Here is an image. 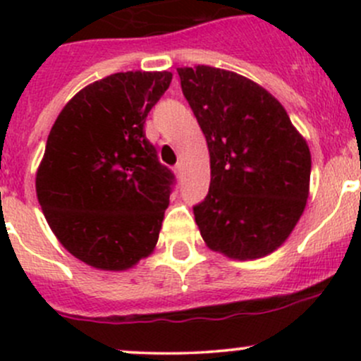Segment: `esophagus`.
I'll return each instance as SVG.
<instances>
[{"label":"esophagus","mask_w":361,"mask_h":361,"mask_svg":"<svg viewBox=\"0 0 361 361\" xmlns=\"http://www.w3.org/2000/svg\"><path fill=\"white\" fill-rule=\"evenodd\" d=\"M174 173L180 176V174H181V164H176V166H174Z\"/></svg>","instance_id":"34e87169"}]
</instances>
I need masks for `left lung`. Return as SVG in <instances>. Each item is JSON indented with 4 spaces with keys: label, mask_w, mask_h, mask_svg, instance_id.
Wrapping results in <instances>:
<instances>
[{
    "label": "left lung",
    "mask_w": 361,
    "mask_h": 361,
    "mask_svg": "<svg viewBox=\"0 0 361 361\" xmlns=\"http://www.w3.org/2000/svg\"><path fill=\"white\" fill-rule=\"evenodd\" d=\"M178 75L209 150V192L194 206L204 243L235 260L272 253L307 202V143L258 83L211 66L178 68Z\"/></svg>",
    "instance_id": "obj_1"
}]
</instances>
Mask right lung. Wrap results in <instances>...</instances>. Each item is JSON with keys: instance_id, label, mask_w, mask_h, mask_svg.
<instances>
[{"instance_id": "right-lung-1", "label": "right lung", "mask_w": 361, "mask_h": 361, "mask_svg": "<svg viewBox=\"0 0 361 361\" xmlns=\"http://www.w3.org/2000/svg\"><path fill=\"white\" fill-rule=\"evenodd\" d=\"M169 71L115 73L63 108L36 173L47 221L73 257L123 271L157 245L174 174L159 162L145 122Z\"/></svg>"}]
</instances>
